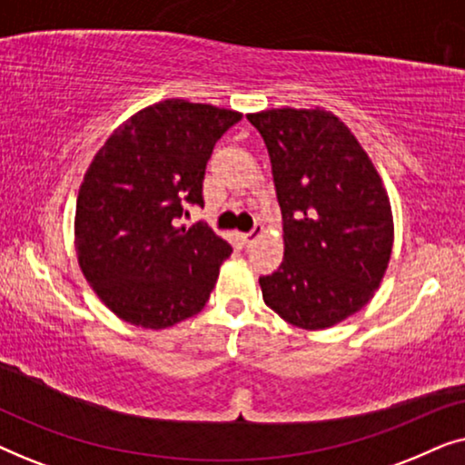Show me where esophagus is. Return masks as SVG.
<instances>
[{"instance_id":"obj_1","label":"esophagus","mask_w":465,"mask_h":465,"mask_svg":"<svg viewBox=\"0 0 465 465\" xmlns=\"http://www.w3.org/2000/svg\"><path fill=\"white\" fill-rule=\"evenodd\" d=\"M262 232H264V226H262V224H256V226H253V231L241 234V241H243L245 245H252L253 241H256V239H258L260 234H262Z\"/></svg>"}]
</instances>
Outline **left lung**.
I'll use <instances>...</instances> for the list:
<instances>
[{
  "mask_svg": "<svg viewBox=\"0 0 465 465\" xmlns=\"http://www.w3.org/2000/svg\"><path fill=\"white\" fill-rule=\"evenodd\" d=\"M271 156L283 215V262L260 277L266 307L292 326L347 320L379 290L393 245L390 196L353 133L332 112L247 114Z\"/></svg>",
  "mask_w": 465,
  "mask_h": 465,
  "instance_id": "8db88e82",
  "label": "left lung"
}]
</instances>
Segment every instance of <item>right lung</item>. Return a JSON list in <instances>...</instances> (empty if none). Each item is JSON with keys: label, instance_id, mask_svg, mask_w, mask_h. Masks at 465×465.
<instances>
[{"label": "right lung", "instance_id": "obj_1", "mask_svg": "<svg viewBox=\"0 0 465 465\" xmlns=\"http://www.w3.org/2000/svg\"><path fill=\"white\" fill-rule=\"evenodd\" d=\"M239 112L167 99L139 110L94 154L75 203L86 282L120 320L163 330L199 313L232 247L207 224L177 226L203 205L213 145Z\"/></svg>", "mask_w": 465, "mask_h": 465}]
</instances>
